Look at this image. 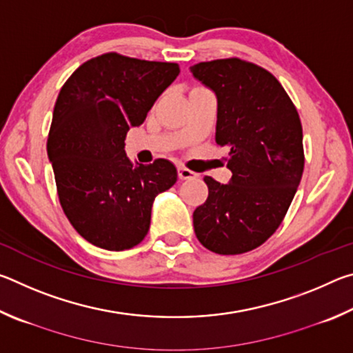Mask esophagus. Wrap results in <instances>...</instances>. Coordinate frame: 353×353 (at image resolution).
<instances>
[{
	"mask_svg": "<svg viewBox=\"0 0 353 353\" xmlns=\"http://www.w3.org/2000/svg\"><path fill=\"white\" fill-rule=\"evenodd\" d=\"M177 172H179V179H182V181H187V179H193L198 176L194 171L185 168V166H179Z\"/></svg>",
	"mask_w": 353,
	"mask_h": 353,
	"instance_id": "esophagus-1",
	"label": "esophagus"
}]
</instances>
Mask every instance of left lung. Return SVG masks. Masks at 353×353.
<instances>
[{"label":"left lung","mask_w":353,"mask_h":353,"mask_svg":"<svg viewBox=\"0 0 353 353\" xmlns=\"http://www.w3.org/2000/svg\"><path fill=\"white\" fill-rule=\"evenodd\" d=\"M191 73L216 93V145L227 148L229 183L205 176L208 198L193 213L204 248L236 255L261 246L282 224L301 183L302 124L276 76L238 57L199 62Z\"/></svg>","instance_id":"left-lung-1"}]
</instances>
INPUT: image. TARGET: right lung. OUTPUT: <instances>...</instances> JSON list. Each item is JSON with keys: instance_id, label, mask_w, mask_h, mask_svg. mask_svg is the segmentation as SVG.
Returning <instances> with one entry per match:
<instances>
[{"instance_id": "1", "label": "right lung", "mask_w": 353, "mask_h": 353, "mask_svg": "<svg viewBox=\"0 0 353 353\" xmlns=\"http://www.w3.org/2000/svg\"><path fill=\"white\" fill-rule=\"evenodd\" d=\"M179 71L172 62L105 52L83 62L61 88L48 157L63 213L94 246L124 250L141 243L155 196L177 181L176 166L165 159L134 166L124 140Z\"/></svg>"}]
</instances>
